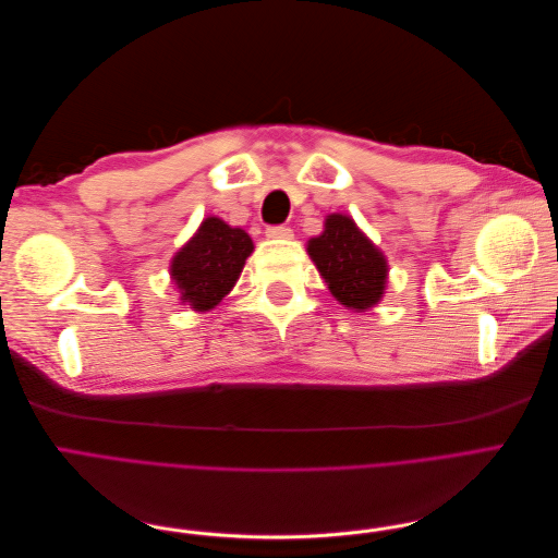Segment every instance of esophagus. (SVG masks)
Here are the masks:
<instances>
[{
	"mask_svg": "<svg viewBox=\"0 0 558 558\" xmlns=\"http://www.w3.org/2000/svg\"><path fill=\"white\" fill-rule=\"evenodd\" d=\"M267 238L269 240H291L293 232L289 226H275V228H267Z\"/></svg>",
	"mask_w": 558,
	"mask_h": 558,
	"instance_id": "obj_1",
	"label": "esophagus"
}]
</instances>
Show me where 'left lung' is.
Here are the masks:
<instances>
[{
    "mask_svg": "<svg viewBox=\"0 0 558 558\" xmlns=\"http://www.w3.org/2000/svg\"><path fill=\"white\" fill-rule=\"evenodd\" d=\"M320 277L337 302L349 310L375 307L386 291L388 265L384 253L369 242L344 214H330L324 232L307 244Z\"/></svg>",
    "mask_w": 558,
    "mask_h": 558,
    "instance_id": "obj_1",
    "label": "left lung"
}]
</instances>
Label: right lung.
Wrapping results in <instances>:
<instances>
[{"instance_id": "1", "label": "right lung", "mask_w": 558, "mask_h": 558, "mask_svg": "<svg viewBox=\"0 0 558 558\" xmlns=\"http://www.w3.org/2000/svg\"><path fill=\"white\" fill-rule=\"evenodd\" d=\"M253 242L242 228L209 216L172 258L170 275L179 300L195 312H209L238 283Z\"/></svg>"}]
</instances>
